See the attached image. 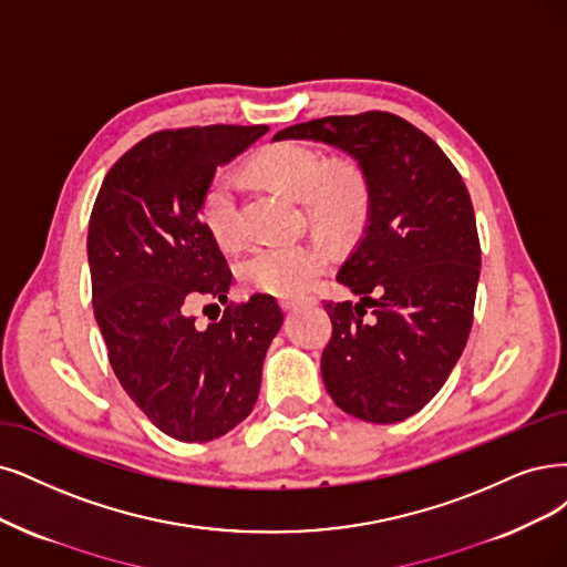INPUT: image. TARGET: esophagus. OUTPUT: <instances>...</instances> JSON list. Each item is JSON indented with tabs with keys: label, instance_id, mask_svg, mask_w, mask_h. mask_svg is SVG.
<instances>
[{
	"label": "esophagus",
	"instance_id": "1",
	"mask_svg": "<svg viewBox=\"0 0 567 567\" xmlns=\"http://www.w3.org/2000/svg\"><path fill=\"white\" fill-rule=\"evenodd\" d=\"M316 299H310V297H299V299H282L280 301V308L282 310H291V308H299V306H303V303H312Z\"/></svg>",
	"mask_w": 567,
	"mask_h": 567
}]
</instances>
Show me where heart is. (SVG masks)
I'll list each match as a JSON object with an SVG mask.
<instances>
[{"instance_id": "b5f03b06", "label": "heart", "mask_w": 567, "mask_h": 567, "mask_svg": "<svg viewBox=\"0 0 567 567\" xmlns=\"http://www.w3.org/2000/svg\"><path fill=\"white\" fill-rule=\"evenodd\" d=\"M251 171L280 192L306 200L310 219L331 234H346L364 217L367 184L354 165L331 161L303 142H282L268 146ZM198 217L217 247L230 249L243 240V217L238 186L230 173H217L207 182ZM331 251L320 240L268 243L249 249L238 264V278L245 287L272 297H297L318 280L329 266Z\"/></svg>"}]
</instances>
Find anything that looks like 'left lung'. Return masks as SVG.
Instances as JSON below:
<instances>
[{"mask_svg":"<svg viewBox=\"0 0 567 567\" xmlns=\"http://www.w3.org/2000/svg\"><path fill=\"white\" fill-rule=\"evenodd\" d=\"M272 140L322 142L360 165L367 226L337 276L360 301H324L333 331L320 369L346 413L406 421L442 390L472 329L481 247L467 186L423 131L388 112L297 123Z\"/></svg>","mask_w":567,"mask_h":567,"instance_id":"8db88e82","label":"left lung"}]
</instances>
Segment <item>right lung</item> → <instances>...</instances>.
Segmentation results:
<instances>
[{
	"label": "right lung",
	"instance_id": "right-lung-1",
	"mask_svg": "<svg viewBox=\"0 0 567 567\" xmlns=\"http://www.w3.org/2000/svg\"><path fill=\"white\" fill-rule=\"evenodd\" d=\"M266 125L161 131L104 177L89 221L93 310L118 383L167 436L203 444L251 413L282 327L268 295L198 328L190 308L226 305L230 270L198 219L207 182ZM207 308V306H205Z\"/></svg>",
	"mask_w": 567,
	"mask_h": 567
}]
</instances>
